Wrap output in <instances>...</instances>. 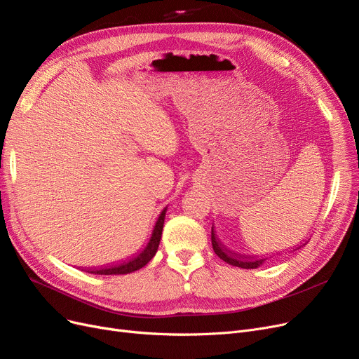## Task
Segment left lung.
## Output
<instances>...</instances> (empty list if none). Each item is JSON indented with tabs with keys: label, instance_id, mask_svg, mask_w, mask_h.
Returning a JSON list of instances; mask_svg holds the SVG:
<instances>
[{
	"label": "left lung",
	"instance_id": "8db88e82",
	"mask_svg": "<svg viewBox=\"0 0 359 359\" xmlns=\"http://www.w3.org/2000/svg\"><path fill=\"white\" fill-rule=\"evenodd\" d=\"M211 242H212V249L214 252L220 257L223 261H226L230 266L241 267V269H258L266 262V258H258V257H248V255H241L229 251L222 242L217 239L214 227H211Z\"/></svg>",
	"mask_w": 359,
	"mask_h": 359
}]
</instances>
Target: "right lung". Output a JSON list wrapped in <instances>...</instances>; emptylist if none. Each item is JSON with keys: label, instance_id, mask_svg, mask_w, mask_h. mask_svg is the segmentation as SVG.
<instances>
[{"label": "right lung", "instance_id": "obj_1", "mask_svg": "<svg viewBox=\"0 0 359 359\" xmlns=\"http://www.w3.org/2000/svg\"><path fill=\"white\" fill-rule=\"evenodd\" d=\"M165 211H167V207L161 211L157 223H155V226H154L151 239L148 241L145 248H142L141 252H137L135 257H132L128 261L114 264V266H107V267H100V269H88L86 273H90V274H104V276L129 274V273H133V271H136L139 269L145 267L147 264L154 258L155 252H157V249H158V245H160V241H161V235H163V226H164Z\"/></svg>", "mask_w": 359, "mask_h": 359}]
</instances>
